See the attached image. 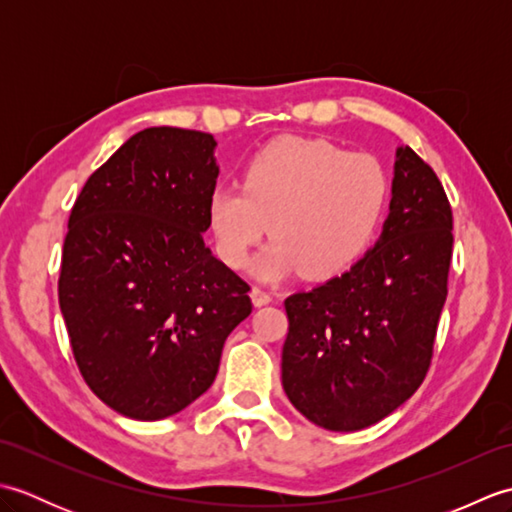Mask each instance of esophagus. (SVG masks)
Returning a JSON list of instances; mask_svg holds the SVG:
<instances>
[{"mask_svg":"<svg viewBox=\"0 0 512 512\" xmlns=\"http://www.w3.org/2000/svg\"><path fill=\"white\" fill-rule=\"evenodd\" d=\"M250 299H253V303H255V306H257V308H262V306H268V303H270V301H273V297H270L266 290H262V288H257V286H255L253 290H250Z\"/></svg>","mask_w":512,"mask_h":512,"instance_id":"obj_1","label":"esophagus"}]
</instances>
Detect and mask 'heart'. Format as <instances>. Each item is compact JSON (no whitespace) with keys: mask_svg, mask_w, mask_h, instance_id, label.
<instances>
[{"mask_svg":"<svg viewBox=\"0 0 512 512\" xmlns=\"http://www.w3.org/2000/svg\"><path fill=\"white\" fill-rule=\"evenodd\" d=\"M387 198V173L374 156L328 140L279 138L248 160L242 184H217L206 215L226 266L244 268L270 224L275 242L257 259V277L281 279L301 270L321 281L363 257Z\"/></svg>","mask_w":512,"mask_h":512,"instance_id":"obj_1","label":"heart"}]
</instances>
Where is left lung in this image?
Wrapping results in <instances>:
<instances>
[{"label":"left lung","instance_id":"obj_1","mask_svg":"<svg viewBox=\"0 0 512 512\" xmlns=\"http://www.w3.org/2000/svg\"><path fill=\"white\" fill-rule=\"evenodd\" d=\"M451 253L442 182L411 147H398L374 248L341 277L284 303L281 383L299 413L328 431H358L413 396L431 365Z\"/></svg>","mask_w":512,"mask_h":512}]
</instances>
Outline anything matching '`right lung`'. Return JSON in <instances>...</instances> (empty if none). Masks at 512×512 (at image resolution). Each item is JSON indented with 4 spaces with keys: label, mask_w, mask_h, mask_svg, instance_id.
I'll return each instance as SVG.
<instances>
[{
    "label": "right lung",
    "mask_w": 512,
    "mask_h": 512,
    "mask_svg": "<svg viewBox=\"0 0 512 512\" xmlns=\"http://www.w3.org/2000/svg\"><path fill=\"white\" fill-rule=\"evenodd\" d=\"M215 147L193 129H143L72 206L61 314L85 383L127 418L162 420L198 400L253 310L250 286L202 237Z\"/></svg>",
    "instance_id": "add662e5"
}]
</instances>
